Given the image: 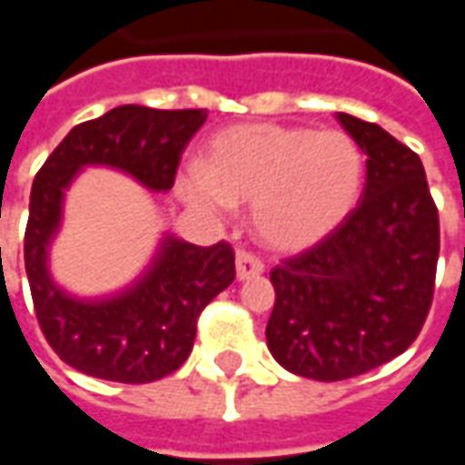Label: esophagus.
Instances as JSON below:
<instances>
[{"label": "esophagus", "instance_id": "obj_1", "mask_svg": "<svg viewBox=\"0 0 465 465\" xmlns=\"http://www.w3.org/2000/svg\"><path fill=\"white\" fill-rule=\"evenodd\" d=\"M259 273H263V263L256 256L246 252L236 253V279L239 282H249V279L259 276Z\"/></svg>", "mask_w": 465, "mask_h": 465}]
</instances>
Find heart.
Listing matches in <instances>:
<instances>
[{
    "instance_id": "1",
    "label": "heart",
    "mask_w": 465,
    "mask_h": 465,
    "mask_svg": "<svg viewBox=\"0 0 465 465\" xmlns=\"http://www.w3.org/2000/svg\"><path fill=\"white\" fill-rule=\"evenodd\" d=\"M199 172L176 179L186 206L219 216L252 203L259 242L279 252H302L353 212L363 153L341 129L242 124L213 136Z\"/></svg>"
}]
</instances>
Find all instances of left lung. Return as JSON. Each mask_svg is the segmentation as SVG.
Instances as JSON below:
<instances>
[{"instance_id": "1", "label": "left lung", "mask_w": 465, "mask_h": 465, "mask_svg": "<svg viewBox=\"0 0 465 465\" xmlns=\"http://www.w3.org/2000/svg\"><path fill=\"white\" fill-rule=\"evenodd\" d=\"M366 153L359 206L322 243L272 272L266 343L283 369L343 381L416 341L433 299L439 212L419 153L379 124L339 112Z\"/></svg>"}]
</instances>
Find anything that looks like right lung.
Masks as SVG:
<instances>
[{
    "instance_id": "1",
    "label": "right lung",
    "mask_w": 465,
    "mask_h": 465,
    "mask_svg": "<svg viewBox=\"0 0 465 465\" xmlns=\"http://www.w3.org/2000/svg\"><path fill=\"white\" fill-rule=\"evenodd\" d=\"M206 109L163 112L124 104L76 124L49 153L29 196L25 266L49 346L72 369L116 383L163 379L189 359L203 306L233 282L229 243L196 246L163 233L132 283L104 296H76L54 282L49 249L64 219V196L86 166H106L166 193Z\"/></svg>"
}]
</instances>
